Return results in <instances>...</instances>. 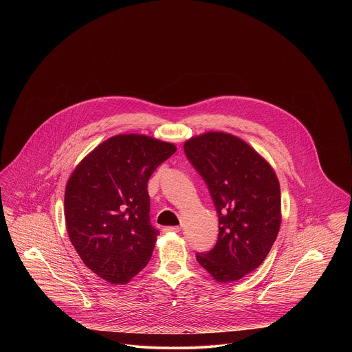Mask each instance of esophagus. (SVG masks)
Instances as JSON below:
<instances>
[{
	"mask_svg": "<svg viewBox=\"0 0 352 352\" xmlns=\"http://www.w3.org/2000/svg\"><path fill=\"white\" fill-rule=\"evenodd\" d=\"M182 230L180 226H168L164 228V233H179Z\"/></svg>",
	"mask_w": 352,
	"mask_h": 352,
	"instance_id": "1",
	"label": "esophagus"
}]
</instances>
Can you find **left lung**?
<instances>
[{"label":"left lung","mask_w":352,"mask_h":352,"mask_svg":"<svg viewBox=\"0 0 352 352\" xmlns=\"http://www.w3.org/2000/svg\"><path fill=\"white\" fill-rule=\"evenodd\" d=\"M188 161L206 182L219 219L215 247L197 253L201 267L221 283L256 270L274 245L282 221L275 170L241 138L208 131L184 142Z\"/></svg>","instance_id":"8db88e82"}]
</instances>
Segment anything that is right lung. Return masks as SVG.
<instances>
[{
  "label": "right lung",
  "instance_id": "obj_1",
  "mask_svg": "<svg viewBox=\"0 0 352 352\" xmlns=\"http://www.w3.org/2000/svg\"><path fill=\"white\" fill-rule=\"evenodd\" d=\"M176 149L148 135L119 134L101 142L70 175L67 234L101 279L126 285L149 263L160 232L151 225L148 182Z\"/></svg>",
  "mask_w": 352,
  "mask_h": 352
}]
</instances>
